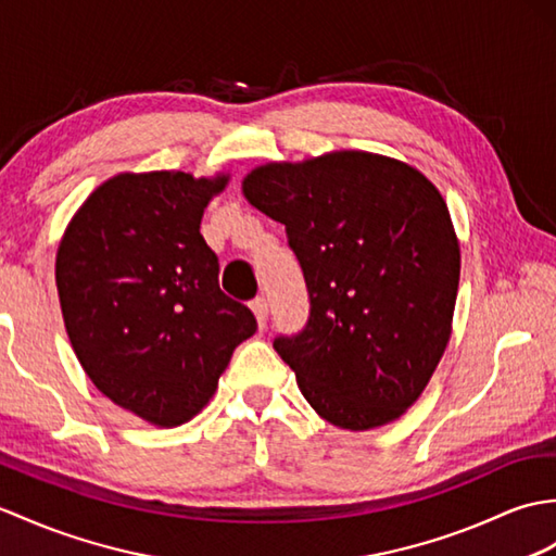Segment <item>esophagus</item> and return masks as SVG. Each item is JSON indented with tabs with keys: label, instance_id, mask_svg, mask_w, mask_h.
Masks as SVG:
<instances>
[{
	"label": "esophagus",
	"instance_id": "34e87169",
	"mask_svg": "<svg viewBox=\"0 0 556 556\" xmlns=\"http://www.w3.org/2000/svg\"><path fill=\"white\" fill-rule=\"evenodd\" d=\"M251 309H253V315H255V319H257V325H261V329H265V325H267V315H269V305H267V301H265V299H255V301H251Z\"/></svg>",
	"mask_w": 556,
	"mask_h": 556
}]
</instances>
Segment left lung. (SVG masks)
I'll return each instance as SVG.
<instances>
[{"instance_id": "obj_1", "label": "left lung", "mask_w": 556, "mask_h": 556, "mask_svg": "<svg viewBox=\"0 0 556 556\" xmlns=\"http://www.w3.org/2000/svg\"><path fill=\"white\" fill-rule=\"evenodd\" d=\"M243 197L287 227L309 315L275 339L321 419L351 431L415 403L450 341L459 243L447 205L415 167L363 151L269 163Z\"/></svg>"}]
</instances>
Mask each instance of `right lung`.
<instances>
[{
	"instance_id": "1",
	"label": "right lung",
	"mask_w": 556,
	"mask_h": 556,
	"mask_svg": "<svg viewBox=\"0 0 556 556\" xmlns=\"http://www.w3.org/2000/svg\"><path fill=\"white\" fill-rule=\"evenodd\" d=\"M227 177L118 175L75 213L56 253L61 313L87 377L156 426L203 409L251 309L219 291L201 217Z\"/></svg>"
}]
</instances>
